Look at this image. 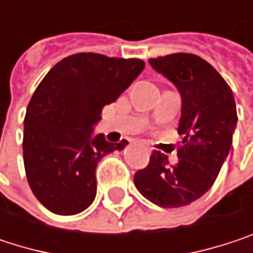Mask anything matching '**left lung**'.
<instances>
[{
	"label": "left lung",
	"instance_id": "left-lung-1",
	"mask_svg": "<svg viewBox=\"0 0 253 253\" xmlns=\"http://www.w3.org/2000/svg\"><path fill=\"white\" fill-rule=\"evenodd\" d=\"M151 67L169 79L181 98L178 163L154 151L146 169L134 174V186L152 204L178 208L192 204L214 184L228 157L237 125L233 92L220 73L193 54L151 58Z\"/></svg>",
	"mask_w": 253,
	"mask_h": 253
}]
</instances>
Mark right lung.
<instances>
[{"label":"right lung","mask_w":253,"mask_h":253,"mask_svg":"<svg viewBox=\"0 0 253 253\" xmlns=\"http://www.w3.org/2000/svg\"><path fill=\"white\" fill-rule=\"evenodd\" d=\"M143 69L137 58L82 52L55 64L36 87L26 111L23 160L33 195L51 212L75 215L93 202L98 163L127 145L93 128L102 108Z\"/></svg>","instance_id":"right-lung-1"}]
</instances>
